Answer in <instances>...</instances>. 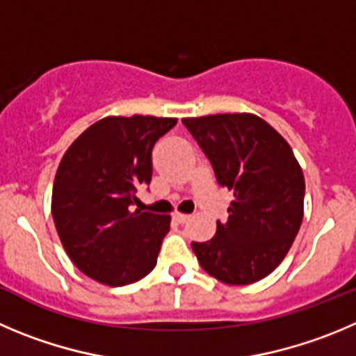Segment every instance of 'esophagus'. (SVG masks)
Here are the masks:
<instances>
[{"mask_svg": "<svg viewBox=\"0 0 356 356\" xmlns=\"http://www.w3.org/2000/svg\"><path fill=\"white\" fill-rule=\"evenodd\" d=\"M174 218H175V221H177V223L182 225V223H188L191 216H189V214H181V212H177V214H174Z\"/></svg>", "mask_w": 356, "mask_h": 356, "instance_id": "1", "label": "esophagus"}]
</instances>
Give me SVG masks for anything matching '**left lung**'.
Returning a JSON list of instances; mask_svg holds the SVG:
<instances>
[{
	"label": "left lung",
	"instance_id": "8db88e82",
	"mask_svg": "<svg viewBox=\"0 0 356 356\" xmlns=\"http://www.w3.org/2000/svg\"><path fill=\"white\" fill-rule=\"evenodd\" d=\"M211 159L219 186L234 193L227 223L193 242L207 274L227 284L267 277L290 251L304 218L305 181L290 144L249 112L184 118Z\"/></svg>",
	"mask_w": 356,
	"mask_h": 356
}]
</instances>
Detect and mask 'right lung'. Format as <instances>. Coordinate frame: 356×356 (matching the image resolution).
Returning a JSON list of instances; mask_svg holds the SVG:
<instances>
[{
    "mask_svg": "<svg viewBox=\"0 0 356 356\" xmlns=\"http://www.w3.org/2000/svg\"><path fill=\"white\" fill-rule=\"evenodd\" d=\"M177 122L154 115H107L66 149L52 188V218L75 267L107 286L145 277L158 261L170 216L133 211L151 182L152 147Z\"/></svg>",
    "mask_w": 356,
    "mask_h": 356,
    "instance_id": "1",
    "label": "right lung"
}]
</instances>
